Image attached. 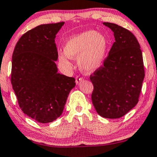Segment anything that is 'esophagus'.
Listing matches in <instances>:
<instances>
[{
	"mask_svg": "<svg viewBox=\"0 0 157 157\" xmlns=\"http://www.w3.org/2000/svg\"><path fill=\"white\" fill-rule=\"evenodd\" d=\"M82 80V78H81V77H79L78 76H77V77H76V83H77V84L80 83V82Z\"/></svg>",
	"mask_w": 157,
	"mask_h": 157,
	"instance_id": "34e87169",
	"label": "esophagus"
}]
</instances>
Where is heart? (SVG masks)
I'll use <instances>...</instances> for the list:
<instances>
[{
	"instance_id": "b5f03b06",
	"label": "heart",
	"mask_w": 157,
	"mask_h": 157,
	"mask_svg": "<svg viewBox=\"0 0 157 157\" xmlns=\"http://www.w3.org/2000/svg\"><path fill=\"white\" fill-rule=\"evenodd\" d=\"M108 48V39L102 33L94 30L81 32L67 41L65 53L58 56L59 63L70 68V58H78L80 70L85 74L92 73L102 66Z\"/></svg>"
}]
</instances>
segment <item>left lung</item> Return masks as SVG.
Wrapping results in <instances>:
<instances>
[{
  "label": "left lung",
  "mask_w": 157,
  "mask_h": 157,
  "mask_svg": "<svg viewBox=\"0 0 157 157\" xmlns=\"http://www.w3.org/2000/svg\"><path fill=\"white\" fill-rule=\"evenodd\" d=\"M103 25L113 32L115 42L104 65L90 75L91 99L99 116L115 119L138 102L145 71L142 51L133 33L116 24Z\"/></svg>",
  "instance_id": "8db88e82"
}]
</instances>
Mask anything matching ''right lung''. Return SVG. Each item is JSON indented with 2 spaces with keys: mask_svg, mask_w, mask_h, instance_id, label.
Returning a JSON list of instances; mask_svg holds the SVG:
<instances>
[{
  "mask_svg": "<svg viewBox=\"0 0 157 157\" xmlns=\"http://www.w3.org/2000/svg\"><path fill=\"white\" fill-rule=\"evenodd\" d=\"M64 22L44 24L26 32L12 55L11 82L22 112L36 121H54L63 113L74 77L58 72L55 39Z\"/></svg>",
  "mask_w": 157,
  "mask_h": 157,
  "instance_id": "right-lung-1",
  "label": "right lung"
}]
</instances>
